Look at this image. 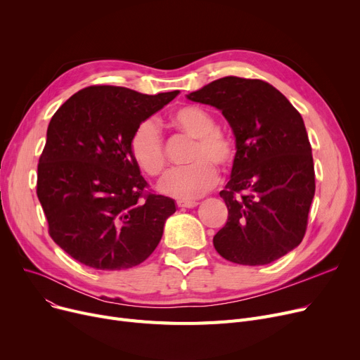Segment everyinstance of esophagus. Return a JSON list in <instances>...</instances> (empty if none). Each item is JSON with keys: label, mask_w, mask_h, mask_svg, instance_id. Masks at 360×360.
Masks as SVG:
<instances>
[{"label": "esophagus", "mask_w": 360, "mask_h": 360, "mask_svg": "<svg viewBox=\"0 0 360 360\" xmlns=\"http://www.w3.org/2000/svg\"><path fill=\"white\" fill-rule=\"evenodd\" d=\"M176 204H178V207H181V209H194V207H197L198 202L197 201H184V200H181Z\"/></svg>", "instance_id": "obj_1"}]
</instances>
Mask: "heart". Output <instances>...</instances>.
<instances>
[{"instance_id":"b5f03b06","label":"heart","mask_w":360,"mask_h":360,"mask_svg":"<svg viewBox=\"0 0 360 360\" xmlns=\"http://www.w3.org/2000/svg\"><path fill=\"white\" fill-rule=\"evenodd\" d=\"M172 125L182 134L195 139L190 166L174 169L160 182V190L178 198H195L214 186L219 174L217 166L229 169L236 156L235 141L231 136L216 128V120L209 110L195 105L178 108ZM129 155L137 166L150 176L165 172L167 159L160 128L153 120L141 121L129 137Z\"/></svg>"}]
</instances>
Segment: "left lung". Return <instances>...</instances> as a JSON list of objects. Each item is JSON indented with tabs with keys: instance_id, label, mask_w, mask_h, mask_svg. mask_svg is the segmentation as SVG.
<instances>
[{
	"instance_id": "1",
	"label": "left lung",
	"mask_w": 360,
	"mask_h": 360,
	"mask_svg": "<svg viewBox=\"0 0 360 360\" xmlns=\"http://www.w3.org/2000/svg\"><path fill=\"white\" fill-rule=\"evenodd\" d=\"M221 110L236 139L231 181L220 197L228 221L216 251L242 266H264L302 242L315 194L304 120L270 83L228 75L188 94Z\"/></svg>"
}]
</instances>
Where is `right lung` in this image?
<instances>
[{
    "instance_id": "obj_1",
    "label": "right lung",
    "mask_w": 360,
    "mask_h": 360,
    "mask_svg": "<svg viewBox=\"0 0 360 360\" xmlns=\"http://www.w3.org/2000/svg\"><path fill=\"white\" fill-rule=\"evenodd\" d=\"M90 86L53 113L37 165L36 194L53 242L96 270H125L150 257L176 212L148 190L129 155L134 128L178 96Z\"/></svg>"
}]
</instances>
